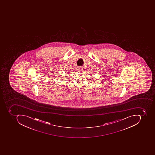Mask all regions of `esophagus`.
I'll list each match as a JSON object with an SVG mask.
<instances>
[{
    "label": "esophagus",
    "instance_id": "obj_1",
    "mask_svg": "<svg viewBox=\"0 0 155 155\" xmlns=\"http://www.w3.org/2000/svg\"><path fill=\"white\" fill-rule=\"evenodd\" d=\"M78 70H79L80 72H81L83 71V68H81V67H79V68H78Z\"/></svg>",
    "mask_w": 155,
    "mask_h": 155
}]
</instances>
